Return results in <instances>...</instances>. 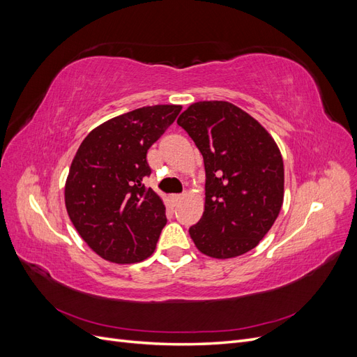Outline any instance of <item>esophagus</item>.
I'll list each match as a JSON object with an SVG mask.
<instances>
[{
	"mask_svg": "<svg viewBox=\"0 0 357 357\" xmlns=\"http://www.w3.org/2000/svg\"><path fill=\"white\" fill-rule=\"evenodd\" d=\"M169 199L172 201V204H178L183 199V195H171Z\"/></svg>",
	"mask_w": 357,
	"mask_h": 357,
	"instance_id": "1",
	"label": "esophagus"
}]
</instances>
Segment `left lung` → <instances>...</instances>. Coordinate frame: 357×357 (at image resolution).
Segmentation results:
<instances>
[{"label": "left lung", "instance_id": "8db88e82", "mask_svg": "<svg viewBox=\"0 0 357 357\" xmlns=\"http://www.w3.org/2000/svg\"><path fill=\"white\" fill-rule=\"evenodd\" d=\"M177 123L204 158L202 218L190 238L210 257L229 259L255 248L271 229L284 198V165L266 129L228 101L193 102Z\"/></svg>", "mask_w": 357, "mask_h": 357}]
</instances>
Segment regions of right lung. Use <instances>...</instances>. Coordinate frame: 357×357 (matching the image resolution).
<instances>
[{"instance_id":"add662e5","label":"right lung","mask_w":357,"mask_h":357,"mask_svg":"<svg viewBox=\"0 0 357 357\" xmlns=\"http://www.w3.org/2000/svg\"><path fill=\"white\" fill-rule=\"evenodd\" d=\"M181 105L142 107L101 123L75 153L66 181V207L84 243L114 264L152 256L167 223L165 205L143 185L147 150L176 121Z\"/></svg>"}]
</instances>
